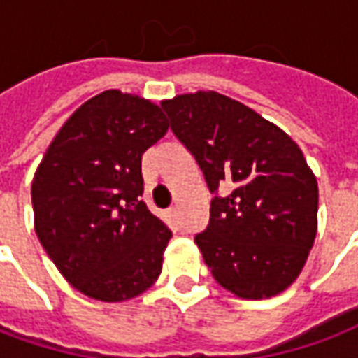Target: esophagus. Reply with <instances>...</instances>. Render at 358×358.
<instances>
[{
    "label": "esophagus",
    "instance_id": "esophagus-1",
    "mask_svg": "<svg viewBox=\"0 0 358 358\" xmlns=\"http://www.w3.org/2000/svg\"><path fill=\"white\" fill-rule=\"evenodd\" d=\"M168 217L173 225H179V210H177V208H171V210L168 211Z\"/></svg>",
    "mask_w": 358,
    "mask_h": 358
}]
</instances>
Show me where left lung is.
<instances>
[{"instance_id":"left-lung-1","label":"left lung","mask_w":358,"mask_h":358,"mask_svg":"<svg viewBox=\"0 0 358 358\" xmlns=\"http://www.w3.org/2000/svg\"><path fill=\"white\" fill-rule=\"evenodd\" d=\"M171 129L204 171L213 198L196 234L211 275L240 299H267L303 271L318 227L317 177L288 133L217 91L166 99Z\"/></svg>"}]
</instances>
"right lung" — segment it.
Segmentation results:
<instances>
[{"label":"right lung","instance_id":"right-lung-1","mask_svg":"<svg viewBox=\"0 0 358 358\" xmlns=\"http://www.w3.org/2000/svg\"><path fill=\"white\" fill-rule=\"evenodd\" d=\"M162 104L108 90L70 116L34 173V229L66 282L120 303L162 273L171 233L141 202V158L168 133Z\"/></svg>","mask_w":358,"mask_h":358}]
</instances>
